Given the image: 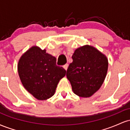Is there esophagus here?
I'll use <instances>...</instances> for the list:
<instances>
[{
	"instance_id": "esophagus-1",
	"label": "esophagus",
	"mask_w": 130,
	"mask_h": 130,
	"mask_svg": "<svg viewBox=\"0 0 130 130\" xmlns=\"http://www.w3.org/2000/svg\"><path fill=\"white\" fill-rule=\"evenodd\" d=\"M68 67V63H66V64H65V65H63V68H64V69H65V70H67Z\"/></svg>"
}]
</instances>
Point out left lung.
Wrapping results in <instances>:
<instances>
[{"label": "left lung", "mask_w": 130, "mask_h": 130, "mask_svg": "<svg viewBox=\"0 0 130 130\" xmlns=\"http://www.w3.org/2000/svg\"><path fill=\"white\" fill-rule=\"evenodd\" d=\"M73 62L67 71V77L76 95L90 97L102 86L106 76L108 60L97 49L85 45L74 51Z\"/></svg>", "instance_id": "left-lung-1"}]
</instances>
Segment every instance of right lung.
I'll return each instance as SVG.
<instances>
[{
	"label": "right lung",
	"instance_id": "right-lung-1",
	"mask_svg": "<svg viewBox=\"0 0 130 130\" xmlns=\"http://www.w3.org/2000/svg\"><path fill=\"white\" fill-rule=\"evenodd\" d=\"M18 71L22 85L39 100H45L54 95L66 70L56 65V58L45 50L32 46L19 59Z\"/></svg>",
	"mask_w": 130,
	"mask_h": 130
}]
</instances>
